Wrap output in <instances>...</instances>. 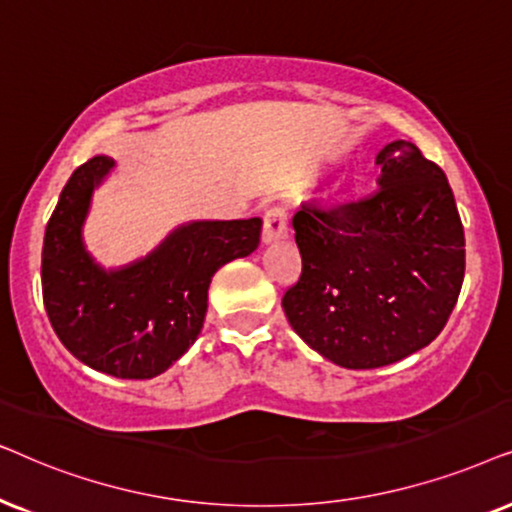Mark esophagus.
<instances>
[{
  "mask_svg": "<svg viewBox=\"0 0 512 512\" xmlns=\"http://www.w3.org/2000/svg\"><path fill=\"white\" fill-rule=\"evenodd\" d=\"M285 236H288V208L278 203V206H271L267 213H264L262 241L271 243Z\"/></svg>",
  "mask_w": 512,
  "mask_h": 512,
  "instance_id": "1",
  "label": "esophagus"
}]
</instances>
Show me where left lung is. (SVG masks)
<instances>
[{"label": "left lung", "instance_id": "8db88e82", "mask_svg": "<svg viewBox=\"0 0 512 512\" xmlns=\"http://www.w3.org/2000/svg\"><path fill=\"white\" fill-rule=\"evenodd\" d=\"M379 189L292 217L302 276L283 295L292 330L320 356L374 370L424 349L447 325L466 238L445 173L395 140L377 154Z\"/></svg>", "mask_w": 512, "mask_h": 512}]
</instances>
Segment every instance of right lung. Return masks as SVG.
<instances>
[{
    "instance_id": "right-lung-1",
    "label": "right lung",
    "mask_w": 512,
    "mask_h": 512,
    "mask_svg": "<svg viewBox=\"0 0 512 512\" xmlns=\"http://www.w3.org/2000/svg\"><path fill=\"white\" fill-rule=\"evenodd\" d=\"M114 168L105 154L74 170L46 224L42 295L65 349L119 379L166 372L201 335L215 271L257 250L262 220L192 222L152 255L105 271L81 241L93 189Z\"/></svg>"
}]
</instances>
